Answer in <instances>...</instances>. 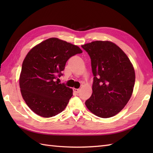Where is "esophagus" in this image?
<instances>
[{
  "instance_id": "esophagus-1",
  "label": "esophagus",
  "mask_w": 153,
  "mask_h": 153,
  "mask_svg": "<svg viewBox=\"0 0 153 153\" xmlns=\"http://www.w3.org/2000/svg\"><path fill=\"white\" fill-rule=\"evenodd\" d=\"M73 90H74V91L75 93H79V91H80V89H76V88H74V89H73Z\"/></svg>"
}]
</instances>
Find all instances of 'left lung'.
I'll use <instances>...</instances> for the list:
<instances>
[{
  "instance_id": "obj_1",
  "label": "left lung",
  "mask_w": 153,
  "mask_h": 153,
  "mask_svg": "<svg viewBox=\"0 0 153 153\" xmlns=\"http://www.w3.org/2000/svg\"><path fill=\"white\" fill-rule=\"evenodd\" d=\"M82 47L91 58L94 76L87 108L100 118L115 116L131 97L135 80L133 65L124 52L110 41H93Z\"/></svg>"
}]
</instances>
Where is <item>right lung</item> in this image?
<instances>
[{"instance_id":"add662e5","label":"right lung","mask_w":153,"mask_h":153,"mask_svg":"<svg viewBox=\"0 0 153 153\" xmlns=\"http://www.w3.org/2000/svg\"><path fill=\"white\" fill-rule=\"evenodd\" d=\"M82 53L76 45L57 38L48 39L30 50L23 62L19 87L32 111L51 118L65 109L73 90L58 83V77L62 76L68 60Z\"/></svg>"}]
</instances>
